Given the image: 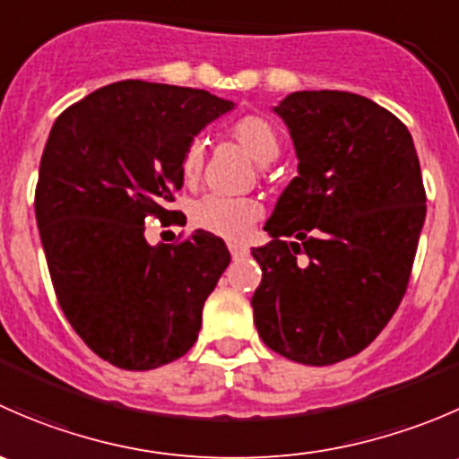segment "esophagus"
<instances>
[{"instance_id": "1", "label": "esophagus", "mask_w": 459, "mask_h": 459, "mask_svg": "<svg viewBox=\"0 0 459 459\" xmlns=\"http://www.w3.org/2000/svg\"><path fill=\"white\" fill-rule=\"evenodd\" d=\"M229 251H230V255H233V259H242L248 255V248L242 247V244H238V242H230Z\"/></svg>"}]
</instances>
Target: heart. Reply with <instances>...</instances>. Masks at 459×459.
<instances>
[{"label": "heart", "instance_id": "heart-1", "mask_svg": "<svg viewBox=\"0 0 459 459\" xmlns=\"http://www.w3.org/2000/svg\"><path fill=\"white\" fill-rule=\"evenodd\" d=\"M233 140L257 161L268 164L281 151V140L277 128L259 115H247L230 126ZM204 166V143L197 140L186 148L182 160V175L186 182L200 178ZM259 217V204L248 197H221L204 195L193 204V224L212 235L229 239H239L248 233L251 224Z\"/></svg>", "mask_w": 459, "mask_h": 459}]
</instances>
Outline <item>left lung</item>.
Segmentation results:
<instances>
[{
    "instance_id": "1",
    "label": "left lung",
    "mask_w": 459,
    "mask_h": 459,
    "mask_svg": "<svg viewBox=\"0 0 459 459\" xmlns=\"http://www.w3.org/2000/svg\"><path fill=\"white\" fill-rule=\"evenodd\" d=\"M273 113L298 178L253 248V317L268 349L326 367L367 349L404 298L427 217L420 160L409 128L355 92L298 91Z\"/></svg>"
}]
</instances>
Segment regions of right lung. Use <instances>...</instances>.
Instances as JSON below:
<instances>
[{"mask_svg":"<svg viewBox=\"0 0 459 459\" xmlns=\"http://www.w3.org/2000/svg\"><path fill=\"white\" fill-rule=\"evenodd\" d=\"M233 108L200 88L126 80L50 128L35 191L50 280L77 335L115 367L151 371L195 344L229 248L206 230L151 247L143 220L178 212L164 206L184 184V152Z\"/></svg>","mask_w":459,"mask_h":459,"instance_id":"right-lung-1","label":"right lung"}]
</instances>
